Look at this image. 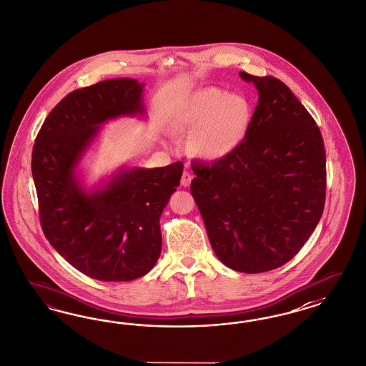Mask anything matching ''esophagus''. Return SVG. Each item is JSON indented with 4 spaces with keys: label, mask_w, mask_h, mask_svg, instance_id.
<instances>
[{
    "label": "esophagus",
    "mask_w": 366,
    "mask_h": 366,
    "mask_svg": "<svg viewBox=\"0 0 366 366\" xmlns=\"http://www.w3.org/2000/svg\"><path fill=\"white\" fill-rule=\"evenodd\" d=\"M191 180H192V175H191L189 172H187V171H184V172H183V175H182L180 184H182L183 187H189Z\"/></svg>",
    "instance_id": "esophagus-1"
}]
</instances>
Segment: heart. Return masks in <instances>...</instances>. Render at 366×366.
Returning a JSON list of instances; mask_svg holds the SVG:
<instances>
[{
    "label": "heart",
    "mask_w": 366,
    "mask_h": 366,
    "mask_svg": "<svg viewBox=\"0 0 366 366\" xmlns=\"http://www.w3.org/2000/svg\"><path fill=\"white\" fill-rule=\"evenodd\" d=\"M250 116V104L244 95L207 87L189 97L177 121L183 128L194 130L189 140L194 154L219 160L244 140Z\"/></svg>",
    "instance_id": "b5f03b06"
}]
</instances>
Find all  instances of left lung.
Returning <instances> with one entry per match:
<instances>
[{
  "mask_svg": "<svg viewBox=\"0 0 366 366\" xmlns=\"http://www.w3.org/2000/svg\"><path fill=\"white\" fill-rule=\"evenodd\" d=\"M259 104L236 149L212 163L194 160L191 194L212 250L244 273L288 262L325 209L326 151L315 119L273 76L239 72Z\"/></svg>",
  "mask_w": 366,
  "mask_h": 366,
  "instance_id": "8db88e82",
  "label": "left lung"
}]
</instances>
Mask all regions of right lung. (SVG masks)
<instances>
[{"instance_id":"1","label":"right lung","mask_w":366,"mask_h":366,"mask_svg":"<svg viewBox=\"0 0 366 366\" xmlns=\"http://www.w3.org/2000/svg\"><path fill=\"white\" fill-rule=\"evenodd\" d=\"M142 89L136 79L117 78L74 90L44 119L32 151L44 236L74 268L101 282H130L154 268L160 217L183 174L182 162L121 168L92 192L75 175L104 122L145 113Z\"/></svg>"}]
</instances>
